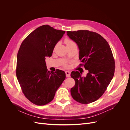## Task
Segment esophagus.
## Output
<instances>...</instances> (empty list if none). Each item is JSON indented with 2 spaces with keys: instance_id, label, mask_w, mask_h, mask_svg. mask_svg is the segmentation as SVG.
Segmentation results:
<instances>
[{
  "instance_id": "esophagus-1",
  "label": "esophagus",
  "mask_w": 130,
  "mask_h": 130,
  "mask_svg": "<svg viewBox=\"0 0 130 130\" xmlns=\"http://www.w3.org/2000/svg\"><path fill=\"white\" fill-rule=\"evenodd\" d=\"M66 77H69L70 76V72L69 71H66Z\"/></svg>"
}]
</instances>
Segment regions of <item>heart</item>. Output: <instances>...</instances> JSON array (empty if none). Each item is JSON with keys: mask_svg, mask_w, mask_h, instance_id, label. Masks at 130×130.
<instances>
[{"mask_svg": "<svg viewBox=\"0 0 130 130\" xmlns=\"http://www.w3.org/2000/svg\"><path fill=\"white\" fill-rule=\"evenodd\" d=\"M64 43L67 46L72 44H73V43H75L72 40H70V39H69V38H66L64 40Z\"/></svg>", "mask_w": 130, "mask_h": 130, "instance_id": "heart-1", "label": "heart"}]
</instances>
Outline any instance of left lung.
Segmentation results:
<instances>
[{"label": "left lung", "instance_id": "obj_1", "mask_svg": "<svg viewBox=\"0 0 130 130\" xmlns=\"http://www.w3.org/2000/svg\"><path fill=\"white\" fill-rule=\"evenodd\" d=\"M67 34L76 43L79 48V59L88 70L85 77L73 71L70 76L75 86L70 89L72 96L82 104L99 99L107 89L114 76L115 61L108 42L99 34L87 30L67 31Z\"/></svg>", "mask_w": 130, "mask_h": 130}]
</instances>
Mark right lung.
Segmentation results:
<instances>
[{
    "label": "right lung",
    "instance_id": "right-lung-1",
    "mask_svg": "<svg viewBox=\"0 0 130 130\" xmlns=\"http://www.w3.org/2000/svg\"><path fill=\"white\" fill-rule=\"evenodd\" d=\"M64 31L48 25L37 27L22 43L17 57L16 76L25 96L31 103L43 106L52 101L66 78L60 69L48 71L45 57H50Z\"/></svg>",
    "mask_w": 130,
    "mask_h": 130
}]
</instances>
